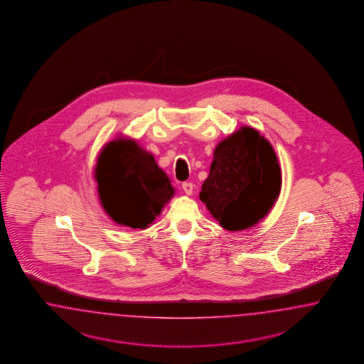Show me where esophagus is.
<instances>
[{"label":"esophagus","mask_w":364,"mask_h":364,"mask_svg":"<svg viewBox=\"0 0 364 364\" xmlns=\"http://www.w3.org/2000/svg\"><path fill=\"white\" fill-rule=\"evenodd\" d=\"M183 189H184V192H186L187 195H192V192H193V184L189 183V181H186V183H183Z\"/></svg>","instance_id":"obj_1"}]
</instances>
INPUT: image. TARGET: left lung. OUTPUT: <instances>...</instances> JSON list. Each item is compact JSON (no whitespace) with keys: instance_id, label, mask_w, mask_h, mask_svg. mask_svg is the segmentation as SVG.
<instances>
[{"instance_id":"left-lung-1","label":"left lung","mask_w":364,"mask_h":364,"mask_svg":"<svg viewBox=\"0 0 364 364\" xmlns=\"http://www.w3.org/2000/svg\"><path fill=\"white\" fill-rule=\"evenodd\" d=\"M282 189L274 146L251 127L216 145L200 200L228 231H244L264 219Z\"/></svg>"}]
</instances>
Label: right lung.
I'll use <instances>...</instances> for the list:
<instances>
[{"instance_id": "obj_1", "label": "right lung", "mask_w": 364, "mask_h": 364, "mask_svg": "<svg viewBox=\"0 0 364 364\" xmlns=\"http://www.w3.org/2000/svg\"><path fill=\"white\" fill-rule=\"evenodd\" d=\"M95 178L102 208L114 223L131 228H148L175 196L154 154L122 136L101 149Z\"/></svg>"}]
</instances>
